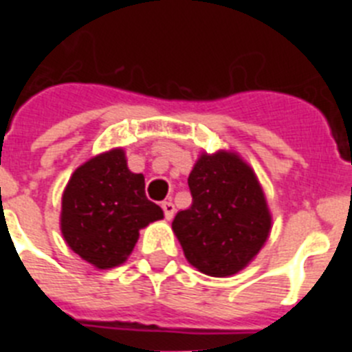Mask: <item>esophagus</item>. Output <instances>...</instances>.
Wrapping results in <instances>:
<instances>
[{
  "label": "esophagus",
  "mask_w": 352,
  "mask_h": 352,
  "mask_svg": "<svg viewBox=\"0 0 352 352\" xmlns=\"http://www.w3.org/2000/svg\"><path fill=\"white\" fill-rule=\"evenodd\" d=\"M162 210H164L166 219L170 220L174 217V211H176V208H174V204L170 203V201H164V203H162Z\"/></svg>",
  "instance_id": "obj_1"
}]
</instances>
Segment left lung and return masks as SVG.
Masks as SVG:
<instances>
[{
    "label": "left lung",
    "mask_w": 352,
    "mask_h": 352,
    "mask_svg": "<svg viewBox=\"0 0 352 352\" xmlns=\"http://www.w3.org/2000/svg\"><path fill=\"white\" fill-rule=\"evenodd\" d=\"M188 186L192 206L173 220L186 261L204 275H236L256 259L273 226L256 173L231 149L203 151Z\"/></svg>",
    "instance_id": "left-lung-1"
}]
</instances>
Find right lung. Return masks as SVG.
I'll return each instance as SVG.
<instances>
[{"label":"right lung","instance_id":"obj_1","mask_svg":"<svg viewBox=\"0 0 352 352\" xmlns=\"http://www.w3.org/2000/svg\"><path fill=\"white\" fill-rule=\"evenodd\" d=\"M162 219V208L146 197L144 176L126 166L123 148L84 162L74 170L61 197L63 239L96 270L125 263L139 231Z\"/></svg>","mask_w":352,"mask_h":352}]
</instances>
